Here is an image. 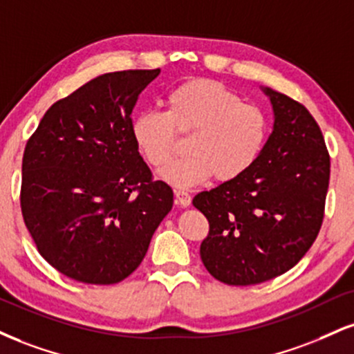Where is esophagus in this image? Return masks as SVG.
<instances>
[{
    "instance_id": "34e87169",
    "label": "esophagus",
    "mask_w": 354,
    "mask_h": 354,
    "mask_svg": "<svg viewBox=\"0 0 354 354\" xmlns=\"http://www.w3.org/2000/svg\"><path fill=\"white\" fill-rule=\"evenodd\" d=\"M174 196H176V201L180 203L183 207H188L191 204V194L186 193V191H174Z\"/></svg>"
}]
</instances>
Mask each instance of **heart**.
I'll return each mask as SVG.
<instances>
[{"instance_id": "b5f03b06", "label": "heart", "mask_w": 354, "mask_h": 354, "mask_svg": "<svg viewBox=\"0 0 354 354\" xmlns=\"http://www.w3.org/2000/svg\"><path fill=\"white\" fill-rule=\"evenodd\" d=\"M166 112L147 110L131 122V136L148 165L160 168L171 158L178 135H191L185 158L160 171L161 181L178 189L216 180L232 181L261 155L269 123L261 107L209 79H194L171 88Z\"/></svg>"}]
</instances>
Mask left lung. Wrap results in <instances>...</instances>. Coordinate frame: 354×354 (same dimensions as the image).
I'll return each mask as SVG.
<instances>
[{
	"instance_id": "8db88e82",
	"label": "left lung",
	"mask_w": 354,
	"mask_h": 354,
	"mask_svg": "<svg viewBox=\"0 0 354 354\" xmlns=\"http://www.w3.org/2000/svg\"><path fill=\"white\" fill-rule=\"evenodd\" d=\"M274 130L242 176L196 194L209 234L201 242L207 272L227 285H255L297 266L320 232L330 183L322 130L304 105L262 88Z\"/></svg>"
}]
</instances>
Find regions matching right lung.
<instances>
[{"label":"right lung","mask_w":354,"mask_h":354,"mask_svg":"<svg viewBox=\"0 0 354 354\" xmlns=\"http://www.w3.org/2000/svg\"><path fill=\"white\" fill-rule=\"evenodd\" d=\"M158 74L92 79L50 105L24 148V224L42 257L77 282L127 279L173 207V189L153 180L131 136L138 95Z\"/></svg>","instance_id":"add662e5"}]
</instances>
